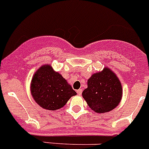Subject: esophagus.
Wrapping results in <instances>:
<instances>
[{
  "label": "esophagus",
  "instance_id": "obj_1",
  "mask_svg": "<svg viewBox=\"0 0 149 149\" xmlns=\"http://www.w3.org/2000/svg\"><path fill=\"white\" fill-rule=\"evenodd\" d=\"M82 89H79L78 90H77V95H81V94H82Z\"/></svg>",
  "mask_w": 149,
  "mask_h": 149
}]
</instances>
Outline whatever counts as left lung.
<instances>
[{
	"label": "left lung",
	"instance_id": "obj_1",
	"mask_svg": "<svg viewBox=\"0 0 149 149\" xmlns=\"http://www.w3.org/2000/svg\"><path fill=\"white\" fill-rule=\"evenodd\" d=\"M88 106L98 113L115 109L122 98V86L119 79L108 67L92 74L87 81V88L82 93Z\"/></svg>",
	"mask_w": 149,
	"mask_h": 149
}]
</instances>
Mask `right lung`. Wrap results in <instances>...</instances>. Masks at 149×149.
I'll list each match as a JSON object with an SVG mask.
<instances>
[{"label": "right lung", "instance_id": "add662e5", "mask_svg": "<svg viewBox=\"0 0 149 149\" xmlns=\"http://www.w3.org/2000/svg\"><path fill=\"white\" fill-rule=\"evenodd\" d=\"M30 93L34 101L45 110L62 108L77 93L51 65L45 64L36 71L31 80Z\"/></svg>", "mask_w": 149, "mask_h": 149}]
</instances>
